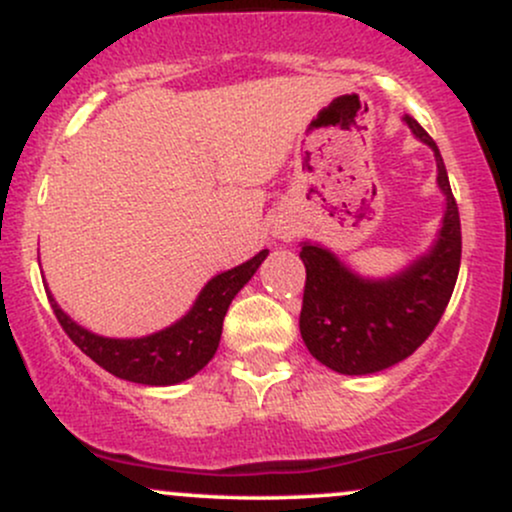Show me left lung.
<instances>
[{
	"mask_svg": "<svg viewBox=\"0 0 512 512\" xmlns=\"http://www.w3.org/2000/svg\"><path fill=\"white\" fill-rule=\"evenodd\" d=\"M411 132L436 154L438 185L448 197L438 243L407 272L387 281H366L339 264L332 252L303 245L305 289L301 337L327 368L366 375L395 366L431 337L448 308L462 257L460 211L436 142L414 117Z\"/></svg>",
	"mask_w": 512,
	"mask_h": 512,
	"instance_id": "1",
	"label": "left lung"
}]
</instances>
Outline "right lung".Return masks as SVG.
Listing matches in <instances>:
<instances>
[{
    "label": "right lung",
    "instance_id": "add662e5",
    "mask_svg": "<svg viewBox=\"0 0 512 512\" xmlns=\"http://www.w3.org/2000/svg\"><path fill=\"white\" fill-rule=\"evenodd\" d=\"M264 257L267 250L257 252L236 269L214 276L180 322L142 339L98 337L69 320L50 291L48 301L67 337L108 373L139 385H175L192 378L216 354L228 305L252 279Z\"/></svg>",
    "mask_w": 512,
    "mask_h": 512
}]
</instances>
